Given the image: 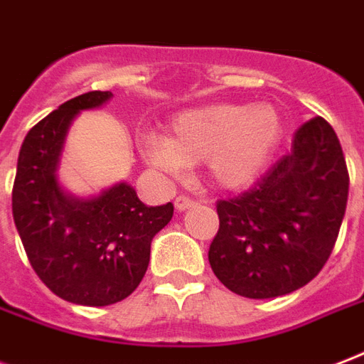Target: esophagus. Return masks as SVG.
<instances>
[{
    "instance_id": "esophagus-1",
    "label": "esophagus",
    "mask_w": 364,
    "mask_h": 364,
    "mask_svg": "<svg viewBox=\"0 0 364 364\" xmlns=\"http://www.w3.org/2000/svg\"><path fill=\"white\" fill-rule=\"evenodd\" d=\"M196 206V200L188 198V196H177L176 198V210L177 212H185V210H191V208Z\"/></svg>"
}]
</instances>
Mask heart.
<instances>
[{"instance_id": "b5f03b06", "label": "heart", "mask_w": 364, "mask_h": 364, "mask_svg": "<svg viewBox=\"0 0 364 364\" xmlns=\"http://www.w3.org/2000/svg\"><path fill=\"white\" fill-rule=\"evenodd\" d=\"M284 132V116L274 105L215 102L176 114L166 137L152 133L141 149L160 170L179 173L204 162L212 185L242 191L265 173Z\"/></svg>"}]
</instances>
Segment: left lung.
Here are the masks:
<instances>
[{
    "label": "left lung",
    "instance_id": "left-lung-1",
    "mask_svg": "<svg viewBox=\"0 0 364 364\" xmlns=\"http://www.w3.org/2000/svg\"><path fill=\"white\" fill-rule=\"evenodd\" d=\"M349 176L328 122L315 116L294 133L292 149L238 198L218 202L219 231L208 259L231 292L284 296L313 281L334 248Z\"/></svg>",
    "mask_w": 364,
    "mask_h": 364
}]
</instances>
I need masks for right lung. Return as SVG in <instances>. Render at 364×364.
<instances>
[{"mask_svg":"<svg viewBox=\"0 0 364 364\" xmlns=\"http://www.w3.org/2000/svg\"><path fill=\"white\" fill-rule=\"evenodd\" d=\"M112 97L90 91L38 122L24 137L13 185V219L38 277L59 298L90 307L122 301L139 287L152 238L173 218L171 202L145 206L127 181L90 196L60 181L72 122Z\"/></svg>","mask_w":364,"mask_h":364,"instance_id":"add662e5","label":"right lung"}]
</instances>
